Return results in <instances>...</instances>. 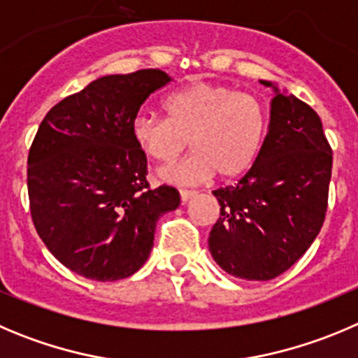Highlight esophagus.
<instances>
[{"label": "esophagus", "mask_w": 358, "mask_h": 358, "mask_svg": "<svg viewBox=\"0 0 358 358\" xmlns=\"http://www.w3.org/2000/svg\"><path fill=\"white\" fill-rule=\"evenodd\" d=\"M179 195H181L182 202H188L192 196L196 195V192H193V189H181V192H179Z\"/></svg>", "instance_id": "34e87169"}]
</instances>
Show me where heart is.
<instances>
[{
    "mask_svg": "<svg viewBox=\"0 0 358 358\" xmlns=\"http://www.w3.org/2000/svg\"><path fill=\"white\" fill-rule=\"evenodd\" d=\"M166 119L138 115L131 136L145 156L169 163L189 145L186 159L169 165L159 176L169 182L195 185L215 173L222 179L247 173L266 142L270 113L254 94L227 85L196 81L163 101Z\"/></svg>",
    "mask_w": 358,
    "mask_h": 358,
    "instance_id": "1",
    "label": "heart"
}]
</instances>
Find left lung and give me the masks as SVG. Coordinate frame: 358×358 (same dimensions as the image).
<instances>
[{
  "mask_svg": "<svg viewBox=\"0 0 358 358\" xmlns=\"http://www.w3.org/2000/svg\"><path fill=\"white\" fill-rule=\"evenodd\" d=\"M261 83L275 90L266 142L238 185L213 192L220 218L208 243L222 270L247 280H271L306 254L323 227L332 177L320 115Z\"/></svg>",
  "mask_w": 358,
  "mask_h": 358,
  "instance_id": "1",
  "label": "left lung"
}]
</instances>
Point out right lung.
I'll return each mask as SVG.
<instances>
[{
	"label": "right lung",
	"instance_id": "1",
	"mask_svg": "<svg viewBox=\"0 0 358 358\" xmlns=\"http://www.w3.org/2000/svg\"><path fill=\"white\" fill-rule=\"evenodd\" d=\"M159 69L111 74L55 104L28 154V195L38 236L58 261L92 280L127 278L143 266L157 218L177 209L172 186L150 188L147 156L131 126Z\"/></svg>",
	"mask_w": 358,
	"mask_h": 358
}]
</instances>
